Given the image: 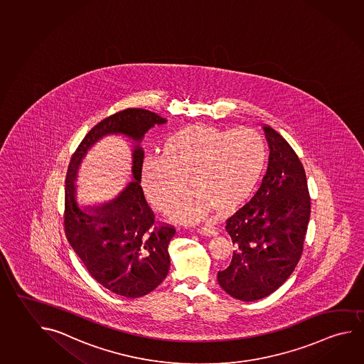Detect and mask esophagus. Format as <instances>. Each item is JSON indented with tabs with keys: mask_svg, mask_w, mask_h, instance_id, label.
<instances>
[{
	"mask_svg": "<svg viewBox=\"0 0 364 364\" xmlns=\"http://www.w3.org/2000/svg\"><path fill=\"white\" fill-rule=\"evenodd\" d=\"M198 232L200 235H206V237H214V235H218V229L213 224H210V223L205 224L203 227H200L198 229Z\"/></svg>",
	"mask_w": 364,
	"mask_h": 364,
	"instance_id": "esophagus-1",
	"label": "esophagus"
}]
</instances>
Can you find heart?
<instances>
[{"label": "heart", "instance_id": "heart-1", "mask_svg": "<svg viewBox=\"0 0 364 364\" xmlns=\"http://www.w3.org/2000/svg\"><path fill=\"white\" fill-rule=\"evenodd\" d=\"M266 145L252 129L192 124L173 132L163 155L142 161V188L154 209L164 211L187 187L192 191L171 210L179 222H196L215 206L233 209L251 193L265 166Z\"/></svg>", "mask_w": 364, "mask_h": 364}]
</instances>
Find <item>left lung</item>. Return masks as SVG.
<instances>
[{
    "instance_id": "8db88e82",
    "label": "left lung",
    "mask_w": 364,
    "mask_h": 364,
    "mask_svg": "<svg viewBox=\"0 0 364 364\" xmlns=\"http://www.w3.org/2000/svg\"><path fill=\"white\" fill-rule=\"evenodd\" d=\"M267 171L259 191L227 219L237 250L230 265L218 272L229 296L253 302L270 296L294 272L303 251L311 198L302 163L270 126Z\"/></svg>"
}]
</instances>
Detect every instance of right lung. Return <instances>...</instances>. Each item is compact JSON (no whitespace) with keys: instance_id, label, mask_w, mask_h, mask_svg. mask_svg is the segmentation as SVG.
<instances>
[{"instance_id":"1","label":"right lung","mask_w":364,"mask_h":364,"mask_svg":"<svg viewBox=\"0 0 364 364\" xmlns=\"http://www.w3.org/2000/svg\"><path fill=\"white\" fill-rule=\"evenodd\" d=\"M166 118L140 108H129L94 126L71 158L65 191V229L87 272L105 288L126 298L149 294L166 279L171 266L168 245L176 230L154 224L144 198L140 142ZM124 135L133 141V181L105 203L82 207L77 203L75 179L87 151L105 135Z\"/></svg>"}]
</instances>
